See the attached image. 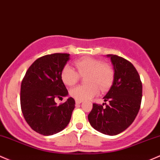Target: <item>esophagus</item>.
<instances>
[{"mask_svg":"<svg viewBox=\"0 0 160 160\" xmlns=\"http://www.w3.org/2000/svg\"><path fill=\"white\" fill-rule=\"evenodd\" d=\"M82 103V100H75V104H76V105H79V104Z\"/></svg>","mask_w":160,"mask_h":160,"instance_id":"obj_1","label":"esophagus"}]
</instances>
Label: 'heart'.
Masks as SVG:
<instances>
[{
	"label": "heart",
	"instance_id": "heart-1",
	"mask_svg": "<svg viewBox=\"0 0 160 160\" xmlns=\"http://www.w3.org/2000/svg\"><path fill=\"white\" fill-rule=\"evenodd\" d=\"M76 70L66 65L61 72V78L66 85H75L81 76L86 75V85H78L70 90V95L75 100H85L96 96L102 91L109 88L113 80L112 67L98 59L86 57L75 61Z\"/></svg>",
	"mask_w": 160,
	"mask_h": 160
}]
</instances>
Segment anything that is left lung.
I'll list each match as a JSON object with an SVG mask.
<instances>
[{
    "label": "left lung",
    "mask_w": 160,
    "mask_h": 160,
    "mask_svg": "<svg viewBox=\"0 0 160 160\" xmlns=\"http://www.w3.org/2000/svg\"><path fill=\"white\" fill-rule=\"evenodd\" d=\"M107 57L114 70L112 85L103 97L109 104H93L88 119L95 130L112 136L124 132L135 119L142 99V83L132 62L117 55Z\"/></svg>",
    "instance_id": "left-lung-1"
}]
</instances>
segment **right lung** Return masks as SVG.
Returning <instances> with one entry per match:
<instances>
[{
	"instance_id": "1",
	"label": "right lung",
	"mask_w": 160,
	"mask_h": 160,
	"mask_svg": "<svg viewBox=\"0 0 160 160\" xmlns=\"http://www.w3.org/2000/svg\"><path fill=\"white\" fill-rule=\"evenodd\" d=\"M70 54L53 53L37 59L27 70L20 91L21 109L26 122L38 133L53 135L69 123L75 100L57 106L56 98L68 95L61 72Z\"/></svg>"
}]
</instances>
